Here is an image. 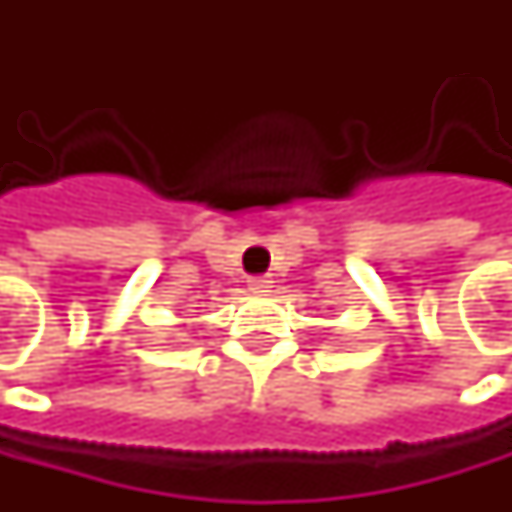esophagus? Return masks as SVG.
Segmentation results:
<instances>
[{"instance_id":"obj_1","label":"esophagus","mask_w":512,"mask_h":512,"mask_svg":"<svg viewBox=\"0 0 512 512\" xmlns=\"http://www.w3.org/2000/svg\"><path fill=\"white\" fill-rule=\"evenodd\" d=\"M270 276H250L247 279V287H250V293H256V296H265V293H270Z\"/></svg>"}]
</instances>
